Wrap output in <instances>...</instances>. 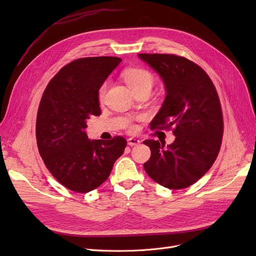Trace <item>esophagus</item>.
<instances>
[{"instance_id":"34e87169","label":"esophagus","mask_w":256,"mask_h":256,"mask_svg":"<svg viewBox=\"0 0 256 256\" xmlns=\"http://www.w3.org/2000/svg\"><path fill=\"white\" fill-rule=\"evenodd\" d=\"M127 142H128V145H130V146H134V145H138V144L141 143V141L138 140V138H129Z\"/></svg>"}]
</instances>
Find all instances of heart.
<instances>
[{
	"mask_svg": "<svg viewBox=\"0 0 256 256\" xmlns=\"http://www.w3.org/2000/svg\"><path fill=\"white\" fill-rule=\"evenodd\" d=\"M122 78L127 83L129 88L134 92L141 88L152 90V83H154L152 74L148 70H146V69L138 68V67L127 68L126 70L122 72ZM106 92V83H104L102 86L99 88V90H98L99 102H104Z\"/></svg>",
	"mask_w": 256,
	"mask_h": 256,
	"instance_id": "b5f03b06",
	"label": "heart"
}]
</instances>
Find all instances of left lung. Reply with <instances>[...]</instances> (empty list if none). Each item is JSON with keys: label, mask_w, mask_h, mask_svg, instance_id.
<instances>
[{"label": "left lung", "mask_w": 256, "mask_h": 256, "mask_svg": "<svg viewBox=\"0 0 256 256\" xmlns=\"http://www.w3.org/2000/svg\"><path fill=\"white\" fill-rule=\"evenodd\" d=\"M164 81L166 99L150 129L173 127L175 141L166 146L154 140L144 144L152 156L145 172L168 189H184L198 182L218 156L223 116L212 81L198 65L174 54H138Z\"/></svg>", "instance_id": "8db88e82"}]
</instances>
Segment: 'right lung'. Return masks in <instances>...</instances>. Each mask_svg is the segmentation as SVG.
Wrapping results in <instances>:
<instances>
[{"instance_id":"obj_1","label":"right lung","mask_w":256,"mask_h":256,"mask_svg":"<svg viewBox=\"0 0 256 256\" xmlns=\"http://www.w3.org/2000/svg\"><path fill=\"white\" fill-rule=\"evenodd\" d=\"M122 58L96 56L64 66L46 88L38 108V150L56 180L66 188L86 193L108 180L127 141L90 140L85 129L100 115L98 90Z\"/></svg>"}]
</instances>
